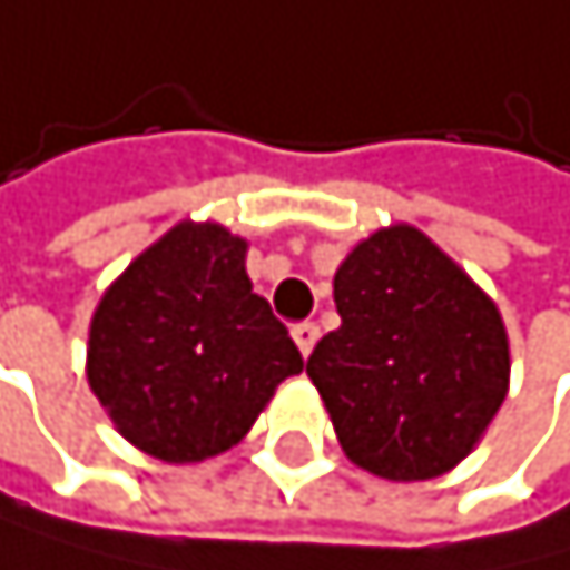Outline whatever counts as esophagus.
Listing matches in <instances>:
<instances>
[{
    "label": "esophagus",
    "mask_w": 570,
    "mask_h": 570,
    "mask_svg": "<svg viewBox=\"0 0 570 570\" xmlns=\"http://www.w3.org/2000/svg\"><path fill=\"white\" fill-rule=\"evenodd\" d=\"M292 338H296L299 353L309 356V353H314V346H317V338H321V328H317L314 321H303V324H296V328H292Z\"/></svg>",
    "instance_id": "obj_1"
}]
</instances>
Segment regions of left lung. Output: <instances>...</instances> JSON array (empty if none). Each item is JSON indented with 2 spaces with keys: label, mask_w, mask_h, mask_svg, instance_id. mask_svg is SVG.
Segmentation results:
<instances>
[{
  "label": "left lung",
  "mask_w": 570,
  "mask_h": 570,
  "mask_svg": "<svg viewBox=\"0 0 570 570\" xmlns=\"http://www.w3.org/2000/svg\"><path fill=\"white\" fill-rule=\"evenodd\" d=\"M342 324L306 360L356 468L389 482L439 479L482 439L507 396L497 303L435 242L374 232L335 271Z\"/></svg>",
  "instance_id": "8db88e82"
}]
</instances>
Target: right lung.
Here are the masks:
<instances>
[{
    "label": "right lung",
    "mask_w": 570,
    "mask_h": 570,
    "mask_svg": "<svg viewBox=\"0 0 570 570\" xmlns=\"http://www.w3.org/2000/svg\"><path fill=\"white\" fill-rule=\"evenodd\" d=\"M303 356L256 296L246 238L181 220L106 288L88 385L117 432L167 464L217 456L253 429Z\"/></svg>",
    "instance_id": "obj_1"
}]
</instances>
